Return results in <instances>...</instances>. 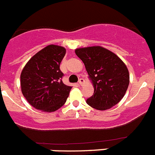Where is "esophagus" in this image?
I'll return each mask as SVG.
<instances>
[{
  "instance_id": "esophagus-1",
  "label": "esophagus",
  "mask_w": 155,
  "mask_h": 155,
  "mask_svg": "<svg viewBox=\"0 0 155 155\" xmlns=\"http://www.w3.org/2000/svg\"><path fill=\"white\" fill-rule=\"evenodd\" d=\"M84 80L83 78H80V79H79L78 83H79V84H80V85H82V84H84Z\"/></svg>"
}]
</instances>
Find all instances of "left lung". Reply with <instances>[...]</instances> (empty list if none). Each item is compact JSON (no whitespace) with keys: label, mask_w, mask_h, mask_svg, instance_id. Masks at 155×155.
Masks as SVG:
<instances>
[{"label":"left lung","mask_w":155,"mask_h":155,"mask_svg":"<svg viewBox=\"0 0 155 155\" xmlns=\"http://www.w3.org/2000/svg\"><path fill=\"white\" fill-rule=\"evenodd\" d=\"M75 53L83 61L94 87L93 95L86 101L98 110L116 105L125 95L130 83L127 66L110 50L99 46L78 48Z\"/></svg>","instance_id":"1"}]
</instances>
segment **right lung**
I'll return each instance as SVG.
<instances>
[{
    "label": "right lung",
    "instance_id": "right-lung-1",
    "mask_svg": "<svg viewBox=\"0 0 155 155\" xmlns=\"http://www.w3.org/2000/svg\"><path fill=\"white\" fill-rule=\"evenodd\" d=\"M65 54L63 46L49 45L35 53L23 68L21 92L35 109L52 113L67 101L72 87L63 83L64 74L60 69Z\"/></svg>",
    "mask_w": 155,
    "mask_h": 155
}]
</instances>
